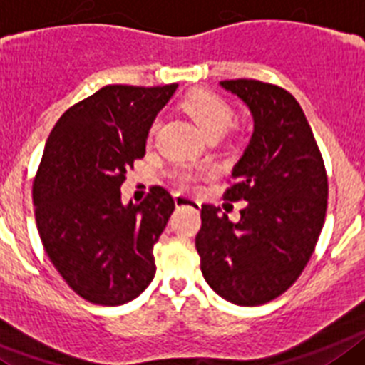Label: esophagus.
I'll return each mask as SVG.
<instances>
[{"label": "esophagus", "mask_w": 365, "mask_h": 365, "mask_svg": "<svg viewBox=\"0 0 365 365\" xmlns=\"http://www.w3.org/2000/svg\"><path fill=\"white\" fill-rule=\"evenodd\" d=\"M174 204L176 207H183V205H189V207H195L198 209L200 207V200H196L195 196H189V195H174Z\"/></svg>", "instance_id": "1"}]
</instances>
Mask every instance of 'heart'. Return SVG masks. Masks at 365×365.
I'll return each instance as SVG.
<instances>
[{
	"label": "heart",
	"instance_id": "1",
	"mask_svg": "<svg viewBox=\"0 0 365 365\" xmlns=\"http://www.w3.org/2000/svg\"><path fill=\"white\" fill-rule=\"evenodd\" d=\"M183 110H185L189 115L195 119L200 128L204 130L205 134H213V132H224V130L230 126L231 119H233V112H231V106L226 101L218 97L217 93H211V91L196 90L192 93H189L183 99L182 103ZM202 173H207V169L202 170ZM200 170H192L189 167H182L174 173V180L180 185H191L195 183V180L200 176Z\"/></svg>",
	"mask_w": 365,
	"mask_h": 365
}]
</instances>
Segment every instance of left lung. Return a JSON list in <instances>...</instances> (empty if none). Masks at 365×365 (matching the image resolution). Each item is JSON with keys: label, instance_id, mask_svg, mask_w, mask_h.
Masks as SVG:
<instances>
[{"label": "left lung", "instance_id": "1", "mask_svg": "<svg viewBox=\"0 0 365 365\" xmlns=\"http://www.w3.org/2000/svg\"><path fill=\"white\" fill-rule=\"evenodd\" d=\"M220 86L253 117L252 139L224 192L246 207L231 222L220 207L202 205L196 250L218 296L255 307L287 292L309 262L327 213V173L305 113L287 90L252 78Z\"/></svg>", "mask_w": 365, "mask_h": 365}]
</instances>
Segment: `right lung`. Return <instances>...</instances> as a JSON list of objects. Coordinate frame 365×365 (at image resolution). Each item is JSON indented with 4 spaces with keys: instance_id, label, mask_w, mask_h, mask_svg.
I'll return each instance as SVG.
<instances>
[{
    "instance_id": "obj_1",
    "label": "right lung",
    "mask_w": 365,
    "mask_h": 365,
    "mask_svg": "<svg viewBox=\"0 0 365 365\" xmlns=\"http://www.w3.org/2000/svg\"><path fill=\"white\" fill-rule=\"evenodd\" d=\"M176 88L104 86L69 108L47 138L33 183L38 233L66 283L95 305L135 299L156 274L154 244L173 196L156 185L139 205H125L121 185Z\"/></svg>"
}]
</instances>
